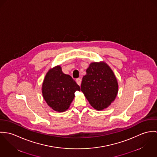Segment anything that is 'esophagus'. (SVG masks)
Segmentation results:
<instances>
[{
    "mask_svg": "<svg viewBox=\"0 0 157 157\" xmlns=\"http://www.w3.org/2000/svg\"><path fill=\"white\" fill-rule=\"evenodd\" d=\"M76 83L79 85V86H81V78H78L76 79Z\"/></svg>",
    "mask_w": 157,
    "mask_h": 157,
    "instance_id": "1",
    "label": "esophagus"
}]
</instances>
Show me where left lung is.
I'll return each mask as SVG.
<instances>
[{
    "instance_id": "obj_1",
    "label": "left lung",
    "mask_w": 157,
    "mask_h": 157,
    "mask_svg": "<svg viewBox=\"0 0 157 157\" xmlns=\"http://www.w3.org/2000/svg\"><path fill=\"white\" fill-rule=\"evenodd\" d=\"M83 76L81 88L94 109L102 110L115 99L118 84L113 71L105 63H92Z\"/></svg>"
}]
</instances>
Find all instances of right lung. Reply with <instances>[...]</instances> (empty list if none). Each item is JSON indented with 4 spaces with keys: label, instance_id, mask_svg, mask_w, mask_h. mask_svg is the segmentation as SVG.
Instances as JSON below:
<instances>
[{
    "label": "right lung",
    "instance_id": "1",
    "mask_svg": "<svg viewBox=\"0 0 157 157\" xmlns=\"http://www.w3.org/2000/svg\"><path fill=\"white\" fill-rule=\"evenodd\" d=\"M77 90L80 91V87L70 75L63 73L59 66L47 73L42 86L44 100L58 112L65 111L69 108Z\"/></svg>",
    "mask_w": 157,
    "mask_h": 157
}]
</instances>
